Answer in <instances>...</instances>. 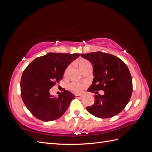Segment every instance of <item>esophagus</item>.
I'll use <instances>...</instances> for the list:
<instances>
[{
	"instance_id": "obj_1",
	"label": "esophagus",
	"mask_w": 152,
	"mask_h": 152,
	"mask_svg": "<svg viewBox=\"0 0 152 152\" xmlns=\"http://www.w3.org/2000/svg\"><path fill=\"white\" fill-rule=\"evenodd\" d=\"M75 98H77V99H82V98H83V96H82V95H75Z\"/></svg>"
}]
</instances>
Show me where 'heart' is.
I'll use <instances>...</instances> for the list:
<instances>
[{"instance_id": "obj_1", "label": "heart", "mask_w": 152, "mask_h": 152, "mask_svg": "<svg viewBox=\"0 0 152 152\" xmlns=\"http://www.w3.org/2000/svg\"><path fill=\"white\" fill-rule=\"evenodd\" d=\"M76 64L82 72H83L87 66L91 65V63L88 60H87V59H83V58L77 60L76 61ZM70 65H68L65 68V72H64V76L67 75L68 72L69 70H70ZM84 87H85V84L79 83V82H71V83L68 84V89L71 92H72V93H75V94L80 93L82 91V90L84 89Z\"/></svg>"}]
</instances>
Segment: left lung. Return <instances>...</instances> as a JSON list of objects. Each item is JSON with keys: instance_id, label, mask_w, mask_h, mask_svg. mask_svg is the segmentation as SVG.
Here are the masks:
<instances>
[{"instance_id": "obj_1", "label": "left lung", "mask_w": 152, "mask_h": 152, "mask_svg": "<svg viewBox=\"0 0 152 152\" xmlns=\"http://www.w3.org/2000/svg\"><path fill=\"white\" fill-rule=\"evenodd\" d=\"M80 56L93 65L94 78L87 91L104 92L103 96H94V103L86 108L87 111L102 118H111L121 112L132 93V77L126 64L115 56L100 51Z\"/></svg>"}]
</instances>
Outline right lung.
<instances>
[{
  "mask_svg": "<svg viewBox=\"0 0 152 152\" xmlns=\"http://www.w3.org/2000/svg\"><path fill=\"white\" fill-rule=\"evenodd\" d=\"M79 55L48 53L35 59L25 69L21 79V96L35 118L49 122L56 120L65 113L75 96L64 89L56 98L49 94V90L59 83L65 68Z\"/></svg>",
  "mask_w": 152,
  "mask_h": 152,
  "instance_id": "right-lung-1",
  "label": "right lung"
}]
</instances>
